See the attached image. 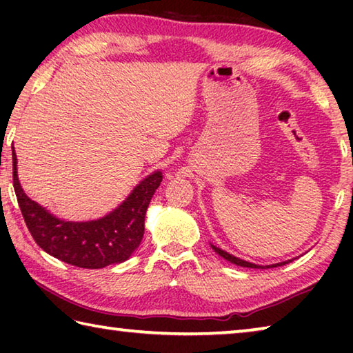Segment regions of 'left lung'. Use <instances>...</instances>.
I'll return each instance as SVG.
<instances>
[{"mask_svg": "<svg viewBox=\"0 0 353 353\" xmlns=\"http://www.w3.org/2000/svg\"><path fill=\"white\" fill-rule=\"evenodd\" d=\"M210 246H212V249L214 250V252H216L219 256H223L224 260L230 261V263H234V265H236V266H243V268H254V270H268V268L283 266V265H288V263H291L292 260H294V259H292V260H286V261L276 263V265H266V266H261V265H255V263H250V261H246V260L238 259V256L232 255V254H229V252H225V250H223L221 248H216V246H214V244H210Z\"/></svg>", "mask_w": 353, "mask_h": 353, "instance_id": "1", "label": "left lung"}]
</instances>
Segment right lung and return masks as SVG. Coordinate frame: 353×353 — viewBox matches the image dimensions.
<instances>
[{
  "label": "right lung",
  "instance_id": "obj_1",
  "mask_svg": "<svg viewBox=\"0 0 353 353\" xmlns=\"http://www.w3.org/2000/svg\"><path fill=\"white\" fill-rule=\"evenodd\" d=\"M14 190L25 223L35 243L54 259L85 270H99L126 261L140 246L145 216L162 171L146 176L117 208L99 219L67 221L57 218L23 191L12 146Z\"/></svg>",
  "mask_w": 353,
  "mask_h": 353
}]
</instances>
